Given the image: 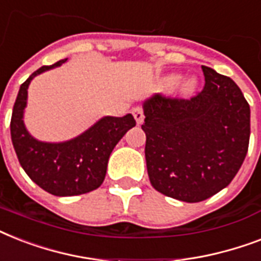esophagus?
<instances>
[{
  "label": "esophagus",
  "mask_w": 261,
  "mask_h": 261,
  "mask_svg": "<svg viewBox=\"0 0 261 261\" xmlns=\"http://www.w3.org/2000/svg\"><path fill=\"white\" fill-rule=\"evenodd\" d=\"M133 116L137 120V124H142L143 119H145V115H143L142 108H139V107H135L134 110H133Z\"/></svg>",
  "instance_id": "obj_1"
}]
</instances>
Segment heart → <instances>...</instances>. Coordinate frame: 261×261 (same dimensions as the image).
<instances>
[{"mask_svg": "<svg viewBox=\"0 0 261 261\" xmlns=\"http://www.w3.org/2000/svg\"><path fill=\"white\" fill-rule=\"evenodd\" d=\"M178 81H180V75L177 74H172L167 79V84L169 87H174ZM195 89H196V80L195 79H188L181 84V92L184 94L194 93Z\"/></svg>", "mask_w": 261, "mask_h": 261, "instance_id": "obj_1", "label": "heart"}]
</instances>
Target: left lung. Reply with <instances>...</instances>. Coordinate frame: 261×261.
Masks as SVG:
<instances>
[{
	"mask_svg": "<svg viewBox=\"0 0 261 261\" xmlns=\"http://www.w3.org/2000/svg\"><path fill=\"white\" fill-rule=\"evenodd\" d=\"M204 88L190 100L143 101L147 174L169 198L202 202L230 184L251 135V108L231 79L202 66Z\"/></svg>",
	"mask_w": 261,
	"mask_h": 261,
	"instance_id": "1",
	"label": "left lung"
}]
</instances>
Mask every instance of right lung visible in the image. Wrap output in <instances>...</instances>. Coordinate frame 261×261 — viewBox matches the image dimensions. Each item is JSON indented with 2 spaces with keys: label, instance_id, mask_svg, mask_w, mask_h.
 <instances>
[{
  "label": "right lung",
  "instance_id": "1",
  "mask_svg": "<svg viewBox=\"0 0 261 261\" xmlns=\"http://www.w3.org/2000/svg\"><path fill=\"white\" fill-rule=\"evenodd\" d=\"M66 61L42 66L21 84L10 119V137L18 163L32 181L55 196L87 194L101 186L114 147L135 126L131 114L123 118L104 116L83 134L65 142H42L34 138L24 124L28 87L36 75Z\"/></svg>",
  "mask_w": 261,
  "mask_h": 261
}]
</instances>
